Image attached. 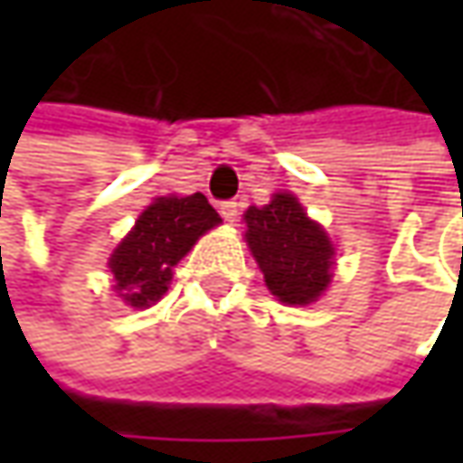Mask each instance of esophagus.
Listing matches in <instances>:
<instances>
[{
  "label": "esophagus",
  "instance_id": "esophagus-1",
  "mask_svg": "<svg viewBox=\"0 0 463 463\" xmlns=\"http://www.w3.org/2000/svg\"><path fill=\"white\" fill-rule=\"evenodd\" d=\"M219 213L223 216V222L234 223L240 219V203H237V201H223V203L219 205Z\"/></svg>",
  "mask_w": 463,
  "mask_h": 463
}]
</instances>
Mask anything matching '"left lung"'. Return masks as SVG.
<instances>
[{"label":"left lung","mask_w":463,"mask_h":463,"mask_svg":"<svg viewBox=\"0 0 463 463\" xmlns=\"http://www.w3.org/2000/svg\"><path fill=\"white\" fill-rule=\"evenodd\" d=\"M252 258L258 260L265 286L280 304L304 307L327 291L335 247L327 232L311 222L291 193H276L268 205L244 211Z\"/></svg>","instance_id":"8db88e82"}]
</instances>
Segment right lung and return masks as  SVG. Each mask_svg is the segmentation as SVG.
I'll return each mask as SVG.
<instances>
[{
    "label": "right lung",
    "instance_id": "add662e5",
    "mask_svg": "<svg viewBox=\"0 0 463 463\" xmlns=\"http://www.w3.org/2000/svg\"><path fill=\"white\" fill-rule=\"evenodd\" d=\"M219 223L222 216L203 193L156 198L108 260L116 294L136 309L156 304L167 294L172 268L193 250L198 237Z\"/></svg>",
    "mask_w": 463,
    "mask_h": 463
}]
</instances>
